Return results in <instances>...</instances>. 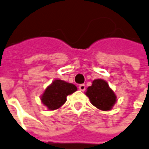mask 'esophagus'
Segmentation results:
<instances>
[{
	"mask_svg": "<svg viewBox=\"0 0 149 149\" xmlns=\"http://www.w3.org/2000/svg\"><path fill=\"white\" fill-rule=\"evenodd\" d=\"M79 89L81 90V91H85V85H84V84H81V85H79Z\"/></svg>",
	"mask_w": 149,
	"mask_h": 149,
	"instance_id": "obj_1",
	"label": "esophagus"
}]
</instances>
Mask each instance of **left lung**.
Wrapping results in <instances>:
<instances>
[{"label":"left lung","mask_w":149,"mask_h":149,"mask_svg":"<svg viewBox=\"0 0 149 149\" xmlns=\"http://www.w3.org/2000/svg\"><path fill=\"white\" fill-rule=\"evenodd\" d=\"M85 95L89 97L92 105L101 111H110L117 102V97L114 91L102 79L94 80L92 85L86 89Z\"/></svg>","instance_id":"obj_1"}]
</instances>
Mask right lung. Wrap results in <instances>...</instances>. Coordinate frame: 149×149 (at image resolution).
Wrapping results in <instances>:
<instances>
[{
    "instance_id": "add662e5",
    "label": "right lung",
    "mask_w": 149,
    "mask_h": 149,
    "mask_svg": "<svg viewBox=\"0 0 149 149\" xmlns=\"http://www.w3.org/2000/svg\"><path fill=\"white\" fill-rule=\"evenodd\" d=\"M77 90L73 84L62 80H55L46 88L41 96L42 103L50 111H54L63 106L67 101V96Z\"/></svg>"
}]
</instances>
